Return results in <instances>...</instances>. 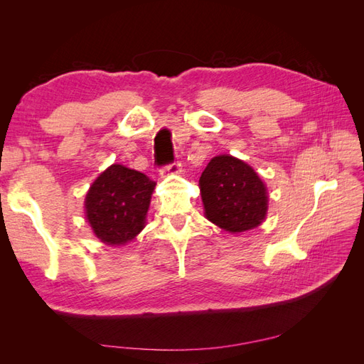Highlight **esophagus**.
I'll return each instance as SVG.
<instances>
[{"mask_svg": "<svg viewBox=\"0 0 364 364\" xmlns=\"http://www.w3.org/2000/svg\"><path fill=\"white\" fill-rule=\"evenodd\" d=\"M182 167V164L179 162V161H174L173 164H170V165H165V167L161 170V174L164 176V174H179L181 173V168Z\"/></svg>", "mask_w": 364, "mask_h": 364, "instance_id": "1", "label": "esophagus"}]
</instances>
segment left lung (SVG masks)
<instances>
[{"label":"left lung","mask_w":364,"mask_h":364,"mask_svg":"<svg viewBox=\"0 0 364 364\" xmlns=\"http://www.w3.org/2000/svg\"><path fill=\"white\" fill-rule=\"evenodd\" d=\"M199 186L206 218L226 232H245L266 218V185L241 159L229 155L213 158L200 176Z\"/></svg>","instance_id":"obj_1"}]
</instances>
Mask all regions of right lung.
<instances>
[{
  "label": "right lung",
  "mask_w": 364,
  "mask_h": 364,
  "mask_svg": "<svg viewBox=\"0 0 364 364\" xmlns=\"http://www.w3.org/2000/svg\"><path fill=\"white\" fill-rule=\"evenodd\" d=\"M155 182L144 173L114 164L91 185L85 199L86 220L98 240L121 246L146 226Z\"/></svg>",
  "instance_id": "obj_1"
}]
</instances>
